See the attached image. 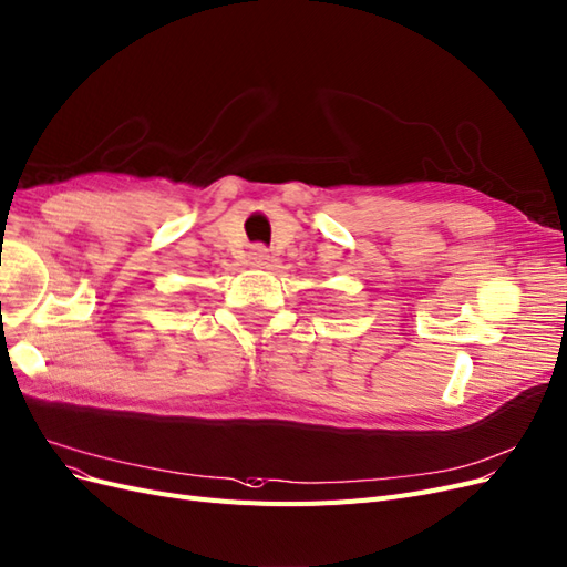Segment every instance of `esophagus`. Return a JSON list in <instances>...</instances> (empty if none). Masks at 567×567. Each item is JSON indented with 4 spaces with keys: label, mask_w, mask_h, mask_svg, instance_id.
Here are the masks:
<instances>
[{
    "label": "esophagus",
    "mask_w": 567,
    "mask_h": 567,
    "mask_svg": "<svg viewBox=\"0 0 567 567\" xmlns=\"http://www.w3.org/2000/svg\"><path fill=\"white\" fill-rule=\"evenodd\" d=\"M248 260L252 267H265L267 260H269V252L265 246H256L250 252H248Z\"/></svg>",
    "instance_id": "34e87169"
}]
</instances>
